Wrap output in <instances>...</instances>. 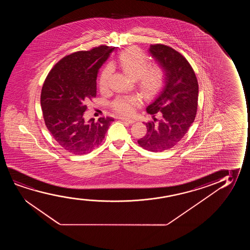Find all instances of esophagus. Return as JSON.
<instances>
[{
	"instance_id": "obj_1",
	"label": "esophagus",
	"mask_w": 250,
	"mask_h": 250,
	"mask_svg": "<svg viewBox=\"0 0 250 250\" xmlns=\"http://www.w3.org/2000/svg\"><path fill=\"white\" fill-rule=\"evenodd\" d=\"M120 120H123V121H125L127 123L129 124H133L135 123V120H130V119H128V118H125V117H120L119 118Z\"/></svg>"
}]
</instances>
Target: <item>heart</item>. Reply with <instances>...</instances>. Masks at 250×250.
<instances>
[{"mask_svg": "<svg viewBox=\"0 0 250 250\" xmlns=\"http://www.w3.org/2000/svg\"><path fill=\"white\" fill-rule=\"evenodd\" d=\"M118 60L124 72L131 78L137 79V84L145 96H153L164 84L166 72L163 66L159 64L148 66V57L140 48H126L120 53ZM113 70V65L107 64L100 75L99 87L103 92L109 89L110 79ZM140 104L139 96H120L113 100L111 106L117 113L131 115Z\"/></svg>", "mask_w": 250, "mask_h": 250, "instance_id": "heart-1", "label": "heart"}]
</instances>
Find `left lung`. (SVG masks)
<instances>
[{"mask_svg": "<svg viewBox=\"0 0 250 250\" xmlns=\"http://www.w3.org/2000/svg\"><path fill=\"white\" fill-rule=\"evenodd\" d=\"M149 53L165 69V86L146 108L154 121L146 123L147 133L137 143L146 150L162 152L174 147L194 122L198 82L191 65L179 52L167 45L154 44ZM157 112L162 115L160 120L154 117Z\"/></svg>", "mask_w": 250, "mask_h": 250, "instance_id": "1", "label": "left lung"}]
</instances>
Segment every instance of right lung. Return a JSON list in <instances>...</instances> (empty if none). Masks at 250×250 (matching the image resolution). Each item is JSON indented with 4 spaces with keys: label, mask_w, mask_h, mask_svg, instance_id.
<instances>
[{
    "label": "right lung",
    "mask_w": 250,
    "mask_h": 250,
    "mask_svg": "<svg viewBox=\"0 0 250 250\" xmlns=\"http://www.w3.org/2000/svg\"><path fill=\"white\" fill-rule=\"evenodd\" d=\"M101 45L66 55L48 72L42 88L41 106L45 125L65 150L85 154L102 144L113 118L87 122L86 103L96 96V78L103 63L114 50Z\"/></svg>",
    "instance_id": "1"
}]
</instances>
